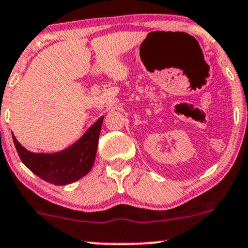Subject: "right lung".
Returning <instances> with one entry per match:
<instances>
[{
    "mask_svg": "<svg viewBox=\"0 0 248 248\" xmlns=\"http://www.w3.org/2000/svg\"><path fill=\"white\" fill-rule=\"evenodd\" d=\"M104 116H100L70 147L53 154L31 153L13 134V140L24 165L47 183L64 186L79 180L91 171L97 154Z\"/></svg>",
    "mask_w": 248,
    "mask_h": 248,
    "instance_id": "right-lung-1",
    "label": "right lung"
}]
</instances>
